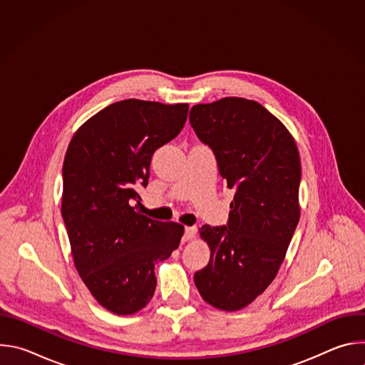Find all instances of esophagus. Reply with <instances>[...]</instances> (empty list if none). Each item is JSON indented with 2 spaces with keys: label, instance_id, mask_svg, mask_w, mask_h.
I'll list each match as a JSON object with an SVG mask.
<instances>
[{
  "label": "esophagus",
  "instance_id": "1",
  "mask_svg": "<svg viewBox=\"0 0 365 365\" xmlns=\"http://www.w3.org/2000/svg\"><path fill=\"white\" fill-rule=\"evenodd\" d=\"M196 237V228L195 227H186L185 228V235H183V240L185 241H190Z\"/></svg>",
  "mask_w": 365,
  "mask_h": 365
}]
</instances>
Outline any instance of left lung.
I'll use <instances>...</instances> for the list:
<instances>
[{"mask_svg":"<svg viewBox=\"0 0 365 365\" xmlns=\"http://www.w3.org/2000/svg\"><path fill=\"white\" fill-rule=\"evenodd\" d=\"M189 121L235 190L228 227L199 230L211 257L193 279L206 303L235 312L270 286L286 257L300 218L299 151L284 124L251 99L197 103Z\"/></svg>","mask_w":365,"mask_h":365,"instance_id":"left-lung-1","label":"left lung"}]
</instances>
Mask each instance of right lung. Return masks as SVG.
<instances>
[{"label":"right lung","mask_w":365,"mask_h":365,"mask_svg":"<svg viewBox=\"0 0 365 365\" xmlns=\"http://www.w3.org/2000/svg\"><path fill=\"white\" fill-rule=\"evenodd\" d=\"M187 110V103L120 101L85 121L68 145L62 217L73 264L95 300L115 315L145 307L158 283L154 264L183 237V225L154 221L131 202L147 186L153 153L180 133Z\"/></svg>","instance_id":"obj_1"}]
</instances>
